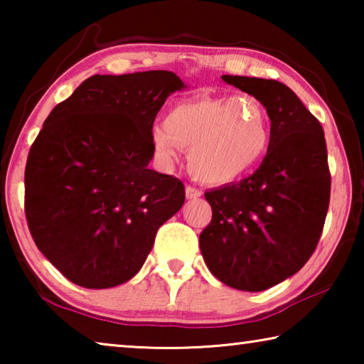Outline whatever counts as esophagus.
I'll return each mask as SVG.
<instances>
[{"label": "esophagus", "mask_w": 364, "mask_h": 364, "mask_svg": "<svg viewBox=\"0 0 364 364\" xmlns=\"http://www.w3.org/2000/svg\"><path fill=\"white\" fill-rule=\"evenodd\" d=\"M202 196V191L194 186H186V197L188 199H197V197Z\"/></svg>", "instance_id": "esophagus-1"}]
</instances>
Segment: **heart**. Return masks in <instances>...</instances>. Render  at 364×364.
<instances>
[{
    "mask_svg": "<svg viewBox=\"0 0 364 364\" xmlns=\"http://www.w3.org/2000/svg\"><path fill=\"white\" fill-rule=\"evenodd\" d=\"M157 156L171 164L189 149L188 165L197 180L226 184L260 162L271 143V120L254 96L193 100L171 109L151 128Z\"/></svg>",
    "mask_w": 364,
    "mask_h": 364,
    "instance_id": "1",
    "label": "heart"
}]
</instances>
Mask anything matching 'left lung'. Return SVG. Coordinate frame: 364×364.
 Returning <instances> with one entry per match:
<instances>
[{
    "instance_id": "obj_1",
    "label": "left lung",
    "mask_w": 364,
    "mask_h": 364,
    "mask_svg": "<svg viewBox=\"0 0 364 364\" xmlns=\"http://www.w3.org/2000/svg\"><path fill=\"white\" fill-rule=\"evenodd\" d=\"M221 78L263 104L271 143L250 176L207 191L212 221L199 245L215 278L260 292L291 278L316 249L331 197L328 149L321 123L284 83Z\"/></svg>"
}]
</instances>
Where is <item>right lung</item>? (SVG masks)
Wrapping results in <instances>:
<instances>
[{
	"label": "right lung",
	"mask_w": 364,
	"mask_h": 364,
	"mask_svg": "<svg viewBox=\"0 0 364 364\" xmlns=\"http://www.w3.org/2000/svg\"><path fill=\"white\" fill-rule=\"evenodd\" d=\"M186 88L168 70L93 75L59 102L30 147L26 217L36 247L67 279L107 289L143 267L184 184L151 170V128Z\"/></svg>",
	"instance_id": "add662e5"
}]
</instances>
